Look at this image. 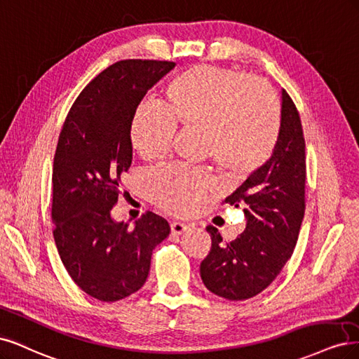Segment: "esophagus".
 Listing matches in <instances>:
<instances>
[{
    "label": "esophagus",
    "instance_id": "esophagus-1",
    "mask_svg": "<svg viewBox=\"0 0 359 359\" xmlns=\"http://www.w3.org/2000/svg\"><path fill=\"white\" fill-rule=\"evenodd\" d=\"M170 226H171V233L176 234V236H180V234L184 233V231L189 229V226L187 224H183V222H171Z\"/></svg>",
    "mask_w": 359,
    "mask_h": 359
}]
</instances>
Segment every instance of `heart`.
Here are the masks:
<instances>
[{
    "instance_id": "obj_1",
    "label": "heart",
    "mask_w": 359,
    "mask_h": 359,
    "mask_svg": "<svg viewBox=\"0 0 359 359\" xmlns=\"http://www.w3.org/2000/svg\"><path fill=\"white\" fill-rule=\"evenodd\" d=\"M158 106L137 109L131 138L147 161L164 158L175 125L203 133V146L217 167L233 179H245L270 159L280 131V107L269 86L226 68L196 65L172 77ZM210 172L167 165L150 172L147 191L164 210L189 215L215 188Z\"/></svg>"
}]
</instances>
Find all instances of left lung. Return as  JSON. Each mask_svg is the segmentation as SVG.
Here are the masks:
<instances>
[{
    "label": "left lung",
    "mask_w": 359,
    "mask_h": 359,
    "mask_svg": "<svg viewBox=\"0 0 359 359\" xmlns=\"http://www.w3.org/2000/svg\"><path fill=\"white\" fill-rule=\"evenodd\" d=\"M280 131L271 158L237 188L226 203L243 205L246 229L231 243L215 226L209 255L200 265L210 292L240 302L258 295L292 257L304 217L306 142L297 107L280 90Z\"/></svg>",
    "instance_id": "1"
}]
</instances>
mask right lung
I'll list each match as a JSON object with an SVG mask.
<instances>
[{
	"label": "right lung",
	"instance_id": "right-lung-1",
	"mask_svg": "<svg viewBox=\"0 0 359 359\" xmlns=\"http://www.w3.org/2000/svg\"><path fill=\"white\" fill-rule=\"evenodd\" d=\"M168 61L110 65L80 92L68 111L53 159V237L74 283L100 302L140 289L152 252L170 234L164 217L147 212L134 228L116 222L123 176L133 164L131 125L146 92L175 68Z\"/></svg>",
	"mask_w": 359,
	"mask_h": 359
}]
</instances>
